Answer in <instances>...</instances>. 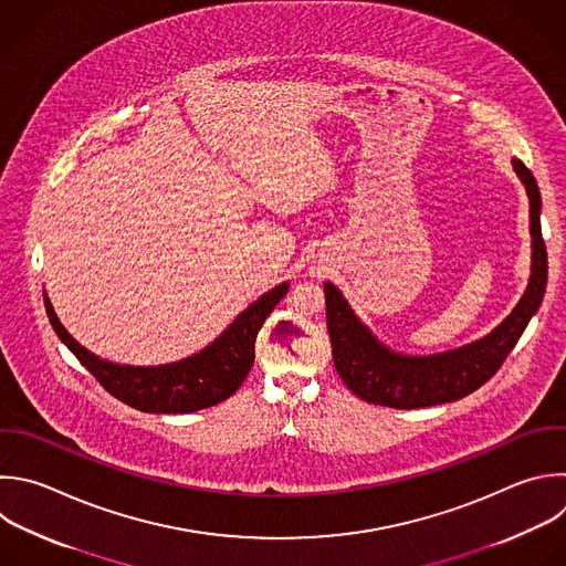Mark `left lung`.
Wrapping results in <instances>:
<instances>
[{
  "label": "left lung",
  "instance_id": "8db88e82",
  "mask_svg": "<svg viewBox=\"0 0 566 566\" xmlns=\"http://www.w3.org/2000/svg\"><path fill=\"white\" fill-rule=\"evenodd\" d=\"M513 168L526 188L531 205V280L511 315L486 337L440 355H400L370 335L331 282L324 284L326 326L335 368L342 382L364 402L391 409H422L455 402L491 380L517 344L544 297L548 264L539 229L542 202L535 177L520 159H513Z\"/></svg>",
  "mask_w": 566,
  "mask_h": 566
}]
</instances>
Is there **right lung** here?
<instances>
[{
  "mask_svg": "<svg viewBox=\"0 0 566 566\" xmlns=\"http://www.w3.org/2000/svg\"><path fill=\"white\" fill-rule=\"evenodd\" d=\"M286 291L284 282L264 293L205 350L164 366H122L99 359L69 335L49 297L44 304L57 337L113 398L144 413H193L224 402L242 387L255 361L258 331Z\"/></svg>",
  "mask_w": 566,
  "mask_h": 566,
  "instance_id": "add662e5",
  "label": "right lung"
}]
</instances>
